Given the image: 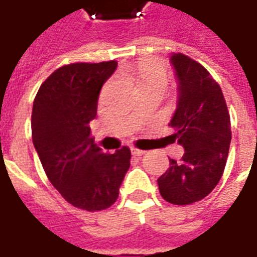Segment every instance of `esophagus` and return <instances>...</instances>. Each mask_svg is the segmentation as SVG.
<instances>
[{"instance_id": "obj_1", "label": "esophagus", "mask_w": 257, "mask_h": 257, "mask_svg": "<svg viewBox=\"0 0 257 257\" xmlns=\"http://www.w3.org/2000/svg\"><path fill=\"white\" fill-rule=\"evenodd\" d=\"M131 151H132V154H134V156H138V157L145 154V151L139 150V149H136V147H131Z\"/></svg>"}]
</instances>
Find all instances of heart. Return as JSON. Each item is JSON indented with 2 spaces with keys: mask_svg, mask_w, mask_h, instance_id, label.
Here are the masks:
<instances>
[{
  "mask_svg": "<svg viewBox=\"0 0 257 257\" xmlns=\"http://www.w3.org/2000/svg\"><path fill=\"white\" fill-rule=\"evenodd\" d=\"M122 74L128 75L139 85L142 90L167 89L169 84V71L165 64L157 60H146L132 70H123Z\"/></svg>",
  "mask_w": 257,
  "mask_h": 257,
  "instance_id": "b5f03b06",
  "label": "heart"
}]
</instances>
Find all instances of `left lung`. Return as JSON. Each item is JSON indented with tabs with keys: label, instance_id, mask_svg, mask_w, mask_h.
<instances>
[{
	"label": "left lung",
	"instance_id": "1",
	"mask_svg": "<svg viewBox=\"0 0 257 257\" xmlns=\"http://www.w3.org/2000/svg\"><path fill=\"white\" fill-rule=\"evenodd\" d=\"M171 62L179 79V97L169 125L173 139L186 151L180 161L169 158V168L157 182L165 201L189 205L205 198L219 183L231 123L223 92L209 71L183 53H175Z\"/></svg>",
	"mask_w": 257,
	"mask_h": 257
}]
</instances>
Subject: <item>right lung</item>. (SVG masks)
Masks as SVG:
<instances>
[{
	"label": "right lung",
	"instance_id": "add662e5",
	"mask_svg": "<svg viewBox=\"0 0 257 257\" xmlns=\"http://www.w3.org/2000/svg\"><path fill=\"white\" fill-rule=\"evenodd\" d=\"M117 62L71 63L55 70L37 92L31 136L42 168L68 204L96 212L110 208L131 165L126 146L103 153L90 136L103 84Z\"/></svg>",
	"mask_w": 257,
	"mask_h": 257
}]
</instances>
